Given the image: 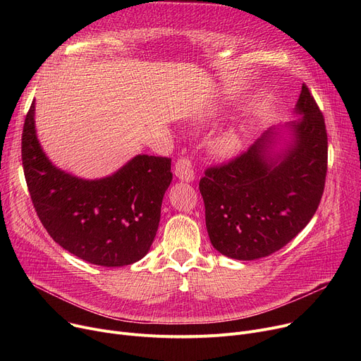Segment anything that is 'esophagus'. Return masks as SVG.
<instances>
[{
  "instance_id": "esophagus-1",
  "label": "esophagus",
  "mask_w": 361,
  "mask_h": 361,
  "mask_svg": "<svg viewBox=\"0 0 361 361\" xmlns=\"http://www.w3.org/2000/svg\"><path fill=\"white\" fill-rule=\"evenodd\" d=\"M176 176L185 183H190L195 180V166L188 158H178L174 168Z\"/></svg>"
}]
</instances>
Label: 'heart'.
Masks as SVG:
<instances>
[{"label": "heart", "instance_id": "heart-1", "mask_svg": "<svg viewBox=\"0 0 361 361\" xmlns=\"http://www.w3.org/2000/svg\"><path fill=\"white\" fill-rule=\"evenodd\" d=\"M241 140L238 137L237 133H225L216 142H215V149L219 155L222 157H230L234 155L235 152L240 149Z\"/></svg>", "mask_w": 361, "mask_h": 361}]
</instances>
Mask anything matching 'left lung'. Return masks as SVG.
I'll return each mask as SVG.
<instances>
[{
  "label": "left lung",
  "mask_w": 361,
  "mask_h": 361,
  "mask_svg": "<svg viewBox=\"0 0 361 361\" xmlns=\"http://www.w3.org/2000/svg\"><path fill=\"white\" fill-rule=\"evenodd\" d=\"M286 154H268L274 130L200 178L206 228L214 247L237 260L267 257L288 244L316 214L325 190L328 135L313 94L302 83Z\"/></svg>",
  "instance_id": "1"
}]
</instances>
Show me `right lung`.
I'll list each match as a JSON object with an SVG mask.
<instances>
[{
    "label": "right lung",
    "instance_id": "1",
    "mask_svg": "<svg viewBox=\"0 0 361 361\" xmlns=\"http://www.w3.org/2000/svg\"><path fill=\"white\" fill-rule=\"evenodd\" d=\"M22 161L35 211L63 249L106 268L146 256L173 180L169 158L137 155L109 177H73L45 157L36 137L32 102L23 126Z\"/></svg>",
    "mask_w": 361,
    "mask_h": 361
}]
</instances>
